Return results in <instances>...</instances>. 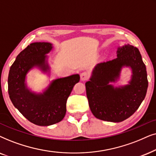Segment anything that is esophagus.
I'll use <instances>...</instances> for the list:
<instances>
[{
    "label": "esophagus",
    "instance_id": "1",
    "mask_svg": "<svg viewBox=\"0 0 156 156\" xmlns=\"http://www.w3.org/2000/svg\"><path fill=\"white\" fill-rule=\"evenodd\" d=\"M89 78V73L88 72L85 71L83 72L81 74H80V80H83V81H85V80H87Z\"/></svg>",
    "mask_w": 156,
    "mask_h": 156
}]
</instances>
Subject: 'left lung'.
I'll use <instances>...</instances> for the list:
<instances>
[{"mask_svg": "<svg viewBox=\"0 0 156 156\" xmlns=\"http://www.w3.org/2000/svg\"><path fill=\"white\" fill-rule=\"evenodd\" d=\"M130 67L132 75L128 85L114 87L122 68ZM148 82L146 67L137 48L119 47L115 59L97 64L86 83L89 107L95 118L118 123L136 112L146 97Z\"/></svg>", "mask_w": 156, "mask_h": 156, "instance_id": "1", "label": "left lung"}]
</instances>
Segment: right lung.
<instances>
[{
    "instance_id": "add662e5",
    "label": "right lung",
    "mask_w": 156,
    "mask_h": 156,
    "mask_svg": "<svg viewBox=\"0 0 156 156\" xmlns=\"http://www.w3.org/2000/svg\"><path fill=\"white\" fill-rule=\"evenodd\" d=\"M53 49L50 43H30L16 57L10 68L8 78L10 101L20 113L31 123L48 126L61 121L66 113V102L80 76L74 74L52 80L43 93H36L27 86L28 73L38 68L50 72L48 56Z\"/></svg>"
}]
</instances>
